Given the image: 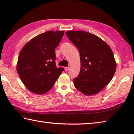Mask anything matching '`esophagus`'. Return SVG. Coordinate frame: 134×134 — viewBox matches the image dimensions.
<instances>
[{
    "instance_id": "34e87169",
    "label": "esophagus",
    "mask_w": 134,
    "mask_h": 134,
    "mask_svg": "<svg viewBox=\"0 0 134 134\" xmlns=\"http://www.w3.org/2000/svg\"><path fill=\"white\" fill-rule=\"evenodd\" d=\"M64 69H65V71H67L69 70V67H64Z\"/></svg>"
}]
</instances>
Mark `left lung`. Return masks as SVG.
<instances>
[{
	"label": "left lung",
	"instance_id": "1",
	"mask_svg": "<svg viewBox=\"0 0 134 134\" xmlns=\"http://www.w3.org/2000/svg\"><path fill=\"white\" fill-rule=\"evenodd\" d=\"M68 38L80 53L81 70L74 79L75 87L85 95L98 93L114 75L116 63L109 45L98 37L84 31H67Z\"/></svg>",
	"mask_w": 134,
	"mask_h": 134
}]
</instances>
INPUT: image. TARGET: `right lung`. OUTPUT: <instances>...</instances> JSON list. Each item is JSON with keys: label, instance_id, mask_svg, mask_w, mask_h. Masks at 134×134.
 <instances>
[{"label": "right lung", "instance_id": "1", "mask_svg": "<svg viewBox=\"0 0 134 134\" xmlns=\"http://www.w3.org/2000/svg\"><path fill=\"white\" fill-rule=\"evenodd\" d=\"M64 31H48L31 40L20 52L16 70L30 92L42 94L48 92L64 71L56 65L55 49Z\"/></svg>", "mask_w": 134, "mask_h": 134}]
</instances>
